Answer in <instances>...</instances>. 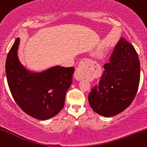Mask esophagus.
Wrapping results in <instances>:
<instances>
[{
    "label": "esophagus",
    "instance_id": "obj_1",
    "mask_svg": "<svg viewBox=\"0 0 147 147\" xmlns=\"http://www.w3.org/2000/svg\"><path fill=\"white\" fill-rule=\"evenodd\" d=\"M90 59H84L79 63L78 68H77V70H76L75 72V78L77 81H80L84 79V74H85V66H84V64H85V63H90Z\"/></svg>",
    "mask_w": 147,
    "mask_h": 147
}]
</instances>
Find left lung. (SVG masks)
<instances>
[{
  "label": "left lung",
  "instance_id": "8db88e82",
  "mask_svg": "<svg viewBox=\"0 0 147 147\" xmlns=\"http://www.w3.org/2000/svg\"><path fill=\"white\" fill-rule=\"evenodd\" d=\"M104 68L99 84L89 93L88 102L95 113L112 117L129 107L137 93L140 64L134 47L121 38Z\"/></svg>",
  "mask_w": 147,
  "mask_h": 147
}]
</instances>
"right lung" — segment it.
<instances>
[{
	"instance_id": "right-lung-1",
	"label": "right lung",
	"mask_w": 147,
	"mask_h": 147,
	"mask_svg": "<svg viewBox=\"0 0 147 147\" xmlns=\"http://www.w3.org/2000/svg\"><path fill=\"white\" fill-rule=\"evenodd\" d=\"M20 38L15 40L7 57L5 72L13 98L25 113L40 120L55 117L63 108L75 68L60 65L32 72L18 57Z\"/></svg>"
}]
</instances>
